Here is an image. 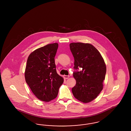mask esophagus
<instances>
[{
	"instance_id": "34e87169",
	"label": "esophagus",
	"mask_w": 131,
	"mask_h": 131,
	"mask_svg": "<svg viewBox=\"0 0 131 131\" xmlns=\"http://www.w3.org/2000/svg\"><path fill=\"white\" fill-rule=\"evenodd\" d=\"M69 77H70L69 75H63V78H64V79H68Z\"/></svg>"
}]
</instances>
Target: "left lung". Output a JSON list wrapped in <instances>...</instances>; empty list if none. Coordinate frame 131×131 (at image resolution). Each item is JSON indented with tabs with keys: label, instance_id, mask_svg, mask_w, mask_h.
Returning a JSON list of instances; mask_svg holds the SVG:
<instances>
[{
	"label": "left lung",
	"instance_id": "left-lung-1",
	"mask_svg": "<svg viewBox=\"0 0 131 131\" xmlns=\"http://www.w3.org/2000/svg\"><path fill=\"white\" fill-rule=\"evenodd\" d=\"M70 49L74 57L75 72L73 77L76 84L72 91L77 100L87 103L94 100L103 88L106 65L100 52L88 43H72Z\"/></svg>",
	"mask_w": 131,
	"mask_h": 131
}]
</instances>
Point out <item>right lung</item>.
<instances>
[{
    "mask_svg": "<svg viewBox=\"0 0 131 131\" xmlns=\"http://www.w3.org/2000/svg\"><path fill=\"white\" fill-rule=\"evenodd\" d=\"M58 47L55 43L40 48L32 52L27 60L26 82L38 99L46 102L56 98L64 81L56 69L54 57Z\"/></svg>",
    "mask_w": 131,
    "mask_h": 131,
    "instance_id": "obj_1",
    "label": "right lung"
}]
</instances>
